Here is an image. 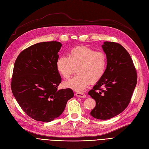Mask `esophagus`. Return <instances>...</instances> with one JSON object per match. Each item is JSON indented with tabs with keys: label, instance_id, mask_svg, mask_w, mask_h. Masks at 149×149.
<instances>
[{
	"label": "esophagus",
	"instance_id": "1",
	"mask_svg": "<svg viewBox=\"0 0 149 149\" xmlns=\"http://www.w3.org/2000/svg\"><path fill=\"white\" fill-rule=\"evenodd\" d=\"M76 97H79V98H85L86 95L84 92H77L75 93Z\"/></svg>",
	"mask_w": 149,
	"mask_h": 149
}]
</instances>
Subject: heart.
I'll return each instance as SVG.
<instances>
[{
    "instance_id": "1",
    "label": "heart",
    "mask_w": 149,
    "mask_h": 149,
    "mask_svg": "<svg viewBox=\"0 0 149 149\" xmlns=\"http://www.w3.org/2000/svg\"><path fill=\"white\" fill-rule=\"evenodd\" d=\"M107 65V56L103 51H95L86 46L72 49L68 57L60 56L56 63V69L64 79H69L77 68V75L64 81L63 86L77 92H81L88 85L103 77Z\"/></svg>"
}]
</instances>
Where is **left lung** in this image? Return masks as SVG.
Wrapping results in <instances>:
<instances>
[{"label":"left lung","instance_id":"8db88e82","mask_svg":"<svg viewBox=\"0 0 149 149\" xmlns=\"http://www.w3.org/2000/svg\"><path fill=\"white\" fill-rule=\"evenodd\" d=\"M102 47L107 58L106 71L88 95L96 102L91 116L105 120L117 116L127 108L137 77L131 56L123 46L105 41Z\"/></svg>","mask_w":149,"mask_h":149}]
</instances>
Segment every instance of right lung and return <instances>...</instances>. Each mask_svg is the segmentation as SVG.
<instances>
[{"mask_svg":"<svg viewBox=\"0 0 149 149\" xmlns=\"http://www.w3.org/2000/svg\"><path fill=\"white\" fill-rule=\"evenodd\" d=\"M62 46L58 41L37 43L21 52L14 64L13 95L23 111L36 121H53L74 97L70 88L57 90L61 77L56 63Z\"/></svg>","mask_w":149,"mask_h":149,"instance_id":"add662e5","label":"right lung"}]
</instances>
